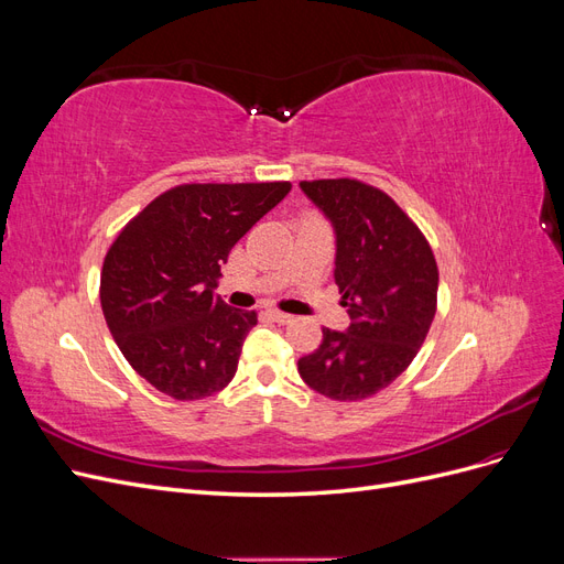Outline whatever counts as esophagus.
<instances>
[{"instance_id":"34e87169","label":"esophagus","mask_w":564,"mask_h":564,"mask_svg":"<svg viewBox=\"0 0 564 564\" xmlns=\"http://www.w3.org/2000/svg\"><path fill=\"white\" fill-rule=\"evenodd\" d=\"M268 315H270L272 319H275V322H280V324H289V322L294 319V315L282 313V311H278V308H270V311H268Z\"/></svg>"}]
</instances>
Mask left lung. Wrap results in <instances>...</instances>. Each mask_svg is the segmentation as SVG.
<instances>
[{"label":"left lung","mask_w":564,"mask_h":564,"mask_svg":"<svg viewBox=\"0 0 564 564\" xmlns=\"http://www.w3.org/2000/svg\"><path fill=\"white\" fill-rule=\"evenodd\" d=\"M336 230L340 305L348 332L322 329L299 360L319 395L357 402L377 395L412 365L437 311V263L419 226L390 195L357 178L301 181Z\"/></svg>","instance_id":"8db88e82"}]
</instances>
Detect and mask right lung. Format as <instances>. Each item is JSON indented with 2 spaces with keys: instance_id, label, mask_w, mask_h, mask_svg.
Listing matches in <instances>:
<instances>
[{
  "instance_id": "1",
  "label": "right lung",
  "mask_w": 564,
  "mask_h": 564,
  "mask_svg": "<svg viewBox=\"0 0 564 564\" xmlns=\"http://www.w3.org/2000/svg\"><path fill=\"white\" fill-rule=\"evenodd\" d=\"M289 191V181L183 183L119 230L100 308L127 362L164 395L204 400L232 381L259 315L232 311L214 286L230 249Z\"/></svg>"
}]
</instances>
